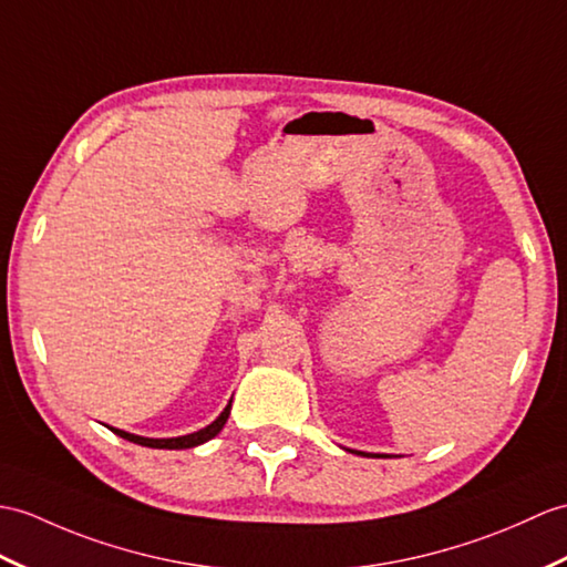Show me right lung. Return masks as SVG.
<instances>
[{"instance_id": "obj_1", "label": "right lung", "mask_w": 567, "mask_h": 567, "mask_svg": "<svg viewBox=\"0 0 567 567\" xmlns=\"http://www.w3.org/2000/svg\"><path fill=\"white\" fill-rule=\"evenodd\" d=\"M229 411H231V401L229 405L224 408V411L219 413V417L215 420L213 425H207L203 430H197L193 434H183V437H166V440H154V437H140V434H130L125 430H117V427H111L117 437H123L127 442H135V444H142V446H152V450H190V446H197L203 444L207 440H213L215 434H219V430L224 427V423H227L229 417Z\"/></svg>"}]
</instances>
